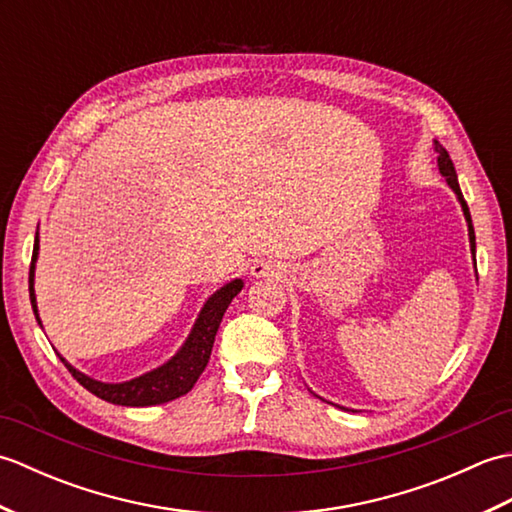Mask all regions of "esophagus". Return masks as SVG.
I'll use <instances>...</instances> for the list:
<instances>
[{"mask_svg":"<svg viewBox=\"0 0 512 512\" xmlns=\"http://www.w3.org/2000/svg\"><path fill=\"white\" fill-rule=\"evenodd\" d=\"M250 275L253 277H275V275H281V266L275 262H264V259H259V262L250 266Z\"/></svg>","mask_w":512,"mask_h":512,"instance_id":"34e87169","label":"esophagus"}]
</instances>
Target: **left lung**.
Masks as SVG:
<instances>
[{"label": "left lung", "mask_w": 512, "mask_h": 512, "mask_svg": "<svg viewBox=\"0 0 512 512\" xmlns=\"http://www.w3.org/2000/svg\"><path fill=\"white\" fill-rule=\"evenodd\" d=\"M436 151H438V169L444 176V180H447L449 187L453 189V193L458 195V202L462 206V213H464V220H466V226H469V242H471V253H473V262H475V231H473V222H471V213H469V206H466L464 202V195L460 191V184H458V173H455V167H453V160L449 158V151L444 149L438 140H436Z\"/></svg>", "instance_id": "obj_1"}]
</instances>
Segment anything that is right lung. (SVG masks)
Segmentation results:
<instances>
[{
	"label": "right lung",
	"instance_id": "right-lung-1",
	"mask_svg": "<svg viewBox=\"0 0 512 512\" xmlns=\"http://www.w3.org/2000/svg\"><path fill=\"white\" fill-rule=\"evenodd\" d=\"M37 257H39V231L35 233V248H32L28 290H30L32 312H35L37 323L41 325L39 310H37V297H35ZM242 288H244V281L233 279V281H228V284H224L220 290H215L213 295L204 301L198 319H195L187 341L182 343L180 350L173 354L167 363H162L160 367L151 369V372H147L143 376H136L132 380H123V383H103V380H96L88 374L79 372V369L72 367L61 354L59 356L65 363V367L70 369V374L79 380L85 389L92 391V394L99 396L101 400L112 402V405L151 407V405H162V402L176 400L184 394H189L195 385V380H198L200 374L204 372V367L211 358L213 341H215L217 328H220V323H222L224 312L228 306H231V301L239 295V290Z\"/></svg>",
	"mask_w": 512,
	"mask_h": 512
}]
</instances>
